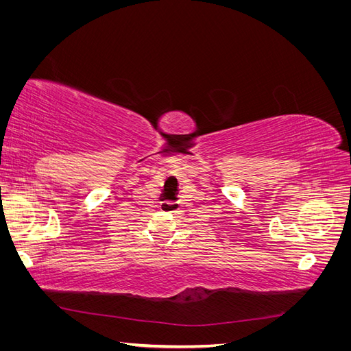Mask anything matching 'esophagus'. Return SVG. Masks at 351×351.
Returning a JSON list of instances; mask_svg holds the SVG:
<instances>
[{
    "mask_svg": "<svg viewBox=\"0 0 351 351\" xmlns=\"http://www.w3.org/2000/svg\"><path fill=\"white\" fill-rule=\"evenodd\" d=\"M161 209L164 212H176L177 205L174 204V202H164V204L161 205Z\"/></svg>",
    "mask_w": 351,
    "mask_h": 351,
    "instance_id": "34e87169",
    "label": "esophagus"
}]
</instances>
